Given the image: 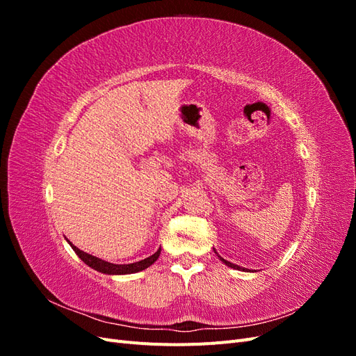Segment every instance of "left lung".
Listing matches in <instances>:
<instances>
[{"mask_svg": "<svg viewBox=\"0 0 356 356\" xmlns=\"http://www.w3.org/2000/svg\"><path fill=\"white\" fill-rule=\"evenodd\" d=\"M220 257V255H218ZM220 260L225 264V266H229V267H232V268H238V270H242V272H245V268H242V267H239V266H236V264H233V263H230V261H227V260H224L222 257H220ZM248 272V270H246Z\"/></svg>", "mask_w": 356, "mask_h": 356, "instance_id": "obj_1", "label": "left lung"}]
</instances>
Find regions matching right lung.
I'll use <instances>...</instances> for the list:
<instances>
[{
	"mask_svg": "<svg viewBox=\"0 0 356 356\" xmlns=\"http://www.w3.org/2000/svg\"><path fill=\"white\" fill-rule=\"evenodd\" d=\"M70 245H71L72 250L75 251V254H77L86 264L92 267V268H95V270H98V272L105 273V275H131V273L141 272V270H144V268L152 266L157 260L159 255H160V251H161V250H159L153 255H149V257L144 258V260L132 263V264H113V263H108L105 260H101V258H98V257H93L88 252L80 251L79 248L74 246L71 242H70Z\"/></svg>",
	"mask_w": 356,
	"mask_h": 356,
	"instance_id": "1",
	"label": "right lung"
}]
</instances>
